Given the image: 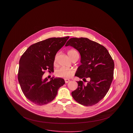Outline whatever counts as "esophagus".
<instances>
[{"mask_svg":"<svg viewBox=\"0 0 133 133\" xmlns=\"http://www.w3.org/2000/svg\"><path fill=\"white\" fill-rule=\"evenodd\" d=\"M64 80H65V82L66 83H68V82L70 81V80H69V79H64Z\"/></svg>","mask_w":133,"mask_h":133,"instance_id":"1","label":"esophagus"}]
</instances>
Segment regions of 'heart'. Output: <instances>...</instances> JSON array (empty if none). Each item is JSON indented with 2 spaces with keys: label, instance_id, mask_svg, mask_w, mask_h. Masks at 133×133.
<instances>
[{
  "label": "heart",
  "instance_id": "b5f03b06",
  "mask_svg": "<svg viewBox=\"0 0 133 133\" xmlns=\"http://www.w3.org/2000/svg\"><path fill=\"white\" fill-rule=\"evenodd\" d=\"M75 52H77L75 50H71L68 52V54L69 57H71L72 54ZM74 70L72 69L61 67L56 71L55 75L58 77L70 78L74 75Z\"/></svg>",
  "mask_w": 133,
  "mask_h": 133
}]
</instances>
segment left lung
I'll return each mask as SVG.
<instances>
[{"label": "left lung", "mask_w": 133, "mask_h": 133, "mask_svg": "<svg viewBox=\"0 0 133 133\" xmlns=\"http://www.w3.org/2000/svg\"><path fill=\"white\" fill-rule=\"evenodd\" d=\"M76 49L81 56V64L75 76L90 81L84 84L77 81L78 88L72 92L74 100L85 106L97 103L108 92L114 75V62L107 49L87 38H72L65 44Z\"/></svg>", "instance_id": "left-lung-1"}]
</instances>
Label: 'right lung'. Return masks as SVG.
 <instances>
[{
	"instance_id": "right-lung-1",
	"label": "right lung",
	"mask_w": 133,
	"mask_h": 133,
	"mask_svg": "<svg viewBox=\"0 0 133 133\" xmlns=\"http://www.w3.org/2000/svg\"><path fill=\"white\" fill-rule=\"evenodd\" d=\"M69 36L50 38L31 45L20 59L18 79L25 97L38 105L54 99L59 88L65 83L61 78L42 79L45 71H54L57 52L65 44Z\"/></svg>"
}]
</instances>
